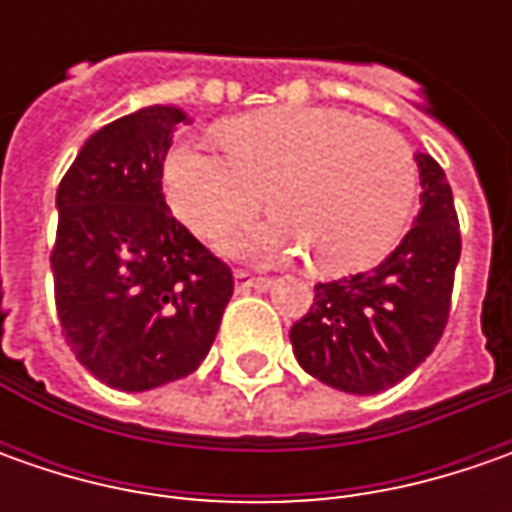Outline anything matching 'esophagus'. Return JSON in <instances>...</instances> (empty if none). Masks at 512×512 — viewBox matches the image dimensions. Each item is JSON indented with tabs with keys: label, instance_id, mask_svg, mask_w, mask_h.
<instances>
[{
	"label": "esophagus",
	"instance_id": "obj_1",
	"mask_svg": "<svg viewBox=\"0 0 512 512\" xmlns=\"http://www.w3.org/2000/svg\"><path fill=\"white\" fill-rule=\"evenodd\" d=\"M233 282H236V290H267L270 287V279H265V276H250L245 270H236L233 273Z\"/></svg>",
	"mask_w": 512,
	"mask_h": 512
}]
</instances>
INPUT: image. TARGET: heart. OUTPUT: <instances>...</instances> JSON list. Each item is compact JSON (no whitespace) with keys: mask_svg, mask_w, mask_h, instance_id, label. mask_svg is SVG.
Returning <instances> with one entry per match:
<instances>
[{"mask_svg":"<svg viewBox=\"0 0 512 512\" xmlns=\"http://www.w3.org/2000/svg\"><path fill=\"white\" fill-rule=\"evenodd\" d=\"M216 139L225 154L182 136L162 159L165 199L196 236L216 239L265 199L273 222L225 247L259 259L302 253L313 276L362 270L402 239L416 202V165L393 130L299 105L225 122Z\"/></svg>","mask_w":512,"mask_h":512,"instance_id":"heart-1","label":"heart"}]
</instances>
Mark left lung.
<instances>
[{
	"label": "left lung",
	"mask_w": 512,
	"mask_h": 512,
	"mask_svg": "<svg viewBox=\"0 0 512 512\" xmlns=\"http://www.w3.org/2000/svg\"><path fill=\"white\" fill-rule=\"evenodd\" d=\"M422 210L399 247L373 270L313 287V305L290 327L302 370L327 387L373 396L433 353L450 316L462 256L453 190L439 162L416 153Z\"/></svg>",
	"instance_id": "obj_1"
}]
</instances>
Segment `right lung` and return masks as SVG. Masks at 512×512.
I'll list each match as a JSON object with an SVG mask.
<instances>
[{"label":"right lung","instance_id":"add662e5","mask_svg":"<svg viewBox=\"0 0 512 512\" xmlns=\"http://www.w3.org/2000/svg\"><path fill=\"white\" fill-rule=\"evenodd\" d=\"M173 105H150L96 130L56 190L50 256L56 313L76 359L99 382L142 393L205 362L233 276L170 213L162 159Z\"/></svg>","mask_w":512,"mask_h":512}]
</instances>
